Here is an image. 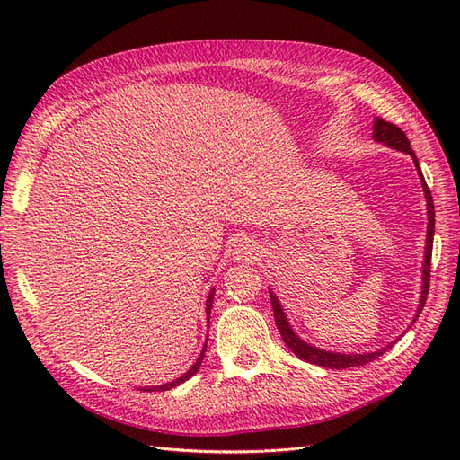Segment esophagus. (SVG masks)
<instances>
[{
    "instance_id": "34e87169",
    "label": "esophagus",
    "mask_w": 460,
    "mask_h": 460,
    "mask_svg": "<svg viewBox=\"0 0 460 460\" xmlns=\"http://www.w3.org/2000/svg\"><path fill=\"white\" fill-rule=\"evenodd\" d=\"M232 255L238 261H252L259 255V245L252 238H240V240H235V243H234Z\"/></svg>"
}]
</instances>
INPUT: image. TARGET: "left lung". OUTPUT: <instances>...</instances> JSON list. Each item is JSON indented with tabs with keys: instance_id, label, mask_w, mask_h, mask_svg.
Wrapping results in <instances>:
<instances>
[{
	"instance_id": "1",
	"label": "left lung",
	"mask_w": 460,
	"mask_h": 460,
	"mask_svg": "<svg viewBox=\"0 0 460 460\" xmlns=\"http://www.w3.org/2000/svg\"><path fill=\"white\" fill-rule=\"evenodd\" d=\"M372 140L384 144L392 149H397L401 153H407V155L412 157L414 163V169L419 172L420 178V184H422V191H424V198H426V213H428V228H426V247H424V262H422V286H420V301H419V309L414 313L412 323H416V318H419L426 297H428V288H429V262H431V245H434V226H436V213H434V201H431V193L426 186V180L420 169V163L416 159L414 151L411 147V142L407 140L405 132L401 128H397L395 124L392 122H385L384 119L376 117L372 122ZM269 294H270V301H272V311H274V320H276V326L282 333V340L284 343L289 347L291 351H294L299 358L307 360L311 365H318V367H324V368H351V367H363L370 360L378 358L380 355H384L389 347L394 343H397V340L389 341L382 349H376V351H367V353H338V351H328V349H320V347L305 341L303 338L297 336V332L294 330V326L289 324V320L284 313V307L280 299L276 297L274 291L269 288Z\"/></svg>"
}]
</instances>
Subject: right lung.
<instances>
[{
  "mask_svg": "<svg viewBox=\"0 0 460 460\" xmlns=\"http://www.w3.org/2000/svg\"><path fill=\"white\" fill-rule=\"evenodd\" d=\"M213 299H215V288L208 291V296H207V301H205V314H207V323H208V318H211V307H213ZM205 349H207V341L203 343V349H201V353H199V357L196 358V363L191 365V368L190 370H186L182 376H180V378H176V380H172V382H166V384H161V385H146V387H140V389H144V392H166V389H172V387H176V385H180V384H184L186 380H190L193 374H196L198 370H199V367H201V360H203V357H205Z\"/></svg>",
  "mask_w": 460,
  "mask_h": 460,
  "instance_id": "add662e5",
  "label": "right lung"
}]
</instances>
